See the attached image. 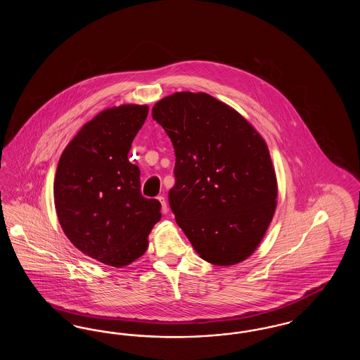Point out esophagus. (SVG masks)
<instances>
[{
	"mask_svg": "<svg viewBox=\"0 0 360 360\" xmlns=\"http://www.w3.org/2000/svg\"><path fill=\"white\" fill-rule=\"evenodd\" d=\"M158 200H159V202L162 205V212L163 213H169V206H167V202H166V198L163 195H160V197H158Z\"/></svg>",
	"mask_w": 360,
	"mask_h": 360,
	"instance_id": "obj_1",
	"label": "esophagus"
}]
</instances>
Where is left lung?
<instances>
[{"label": "left lung", "mask_w": 360, "mask_h": 360, "mask_svg": "<svg viewBox=\"0 0 360 360\" xmlns=\"http://www.w3.org/2000/svg\"><path fill=\"white\" fill-rule=\"evenodd\" d=\"M153 119L172 139L175 185L169 202L195 252L216 266L251 257L278 198L264 139L238 110L202 91L159 100Z\"/></svg>", "instance_id": "1"}]
</instances>
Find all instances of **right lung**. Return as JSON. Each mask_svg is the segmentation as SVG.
<instances>
[{
  "label": "right lung",
  "mask_w": 360,
  "mask_h": 360,
  "mask_svg": "<svg viewBox=\"0 0 360 360\" xmlns=\"http://www.w3.org/2000/svg\"><path fill=\"white\" fill-rule=\"evenodd\" d=\"M148 115L147 105L103 109L72 137L59 159L53 201L68 239L82 254L112 267L141 257L162 217L158 200L140 193V170L128 160Z\"/></svg>",
  "instance_id": "add662e5"
}]
</instances>
